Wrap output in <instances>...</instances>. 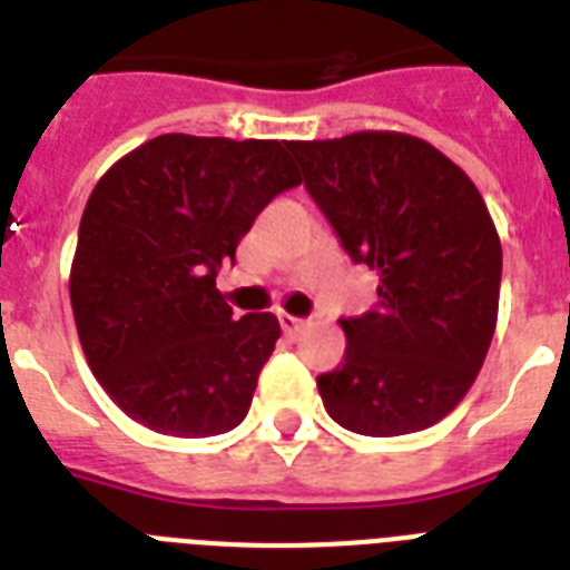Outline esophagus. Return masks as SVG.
<instances>
[{"label":"esophagus","mask_w":570,"mask_h":570,"mask_svg":"<svg viewBox=\"0 0 570 570\" xmlns=\"http://www.w3.org/2000/svg\"><path fill=\"white\" fill-rule=\"evenodd\" d=\"M281 328H284V334L295 337V334H302V331L307 328V322L293 316V313H281Z\"/></svg>","instance_id":"34e87169"}]
</instances>
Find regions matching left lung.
I'll use <instances>...</instances> for the list:
<instances>
[{
	"label": "left lung",
	"instance_id": "left-lung-1",
	"mask_svg": "<svg viewBox=\"0 0 570 570\" xmlns=\"http://www.w3.org/2000/svg\"><path fill=\"white\" fill-rule=\"evenodd\" d=\"M343 248L379 275V304L340 320L343 366L316 379L348 432L393 438L459 405L497 328L503 248L459 165L405 132L289 141Z\"/></svg>",
	"mask_w": 570,
	"mask_h": 570
}]
</instances>
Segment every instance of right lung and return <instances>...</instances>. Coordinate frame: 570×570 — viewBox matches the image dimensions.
<instances>
[{"mask_svg":"<svg viewBox=\"0 0 570 570\" xmlns=\"http://www.w3.org/2000/svg\"><path fill=\"white\" fill-rule=\"evenodd\" d=\"M286 150L168 132L94 186L70 304L91 373L136 423L209 438L248 414L281 325L272 313L236 320L215 277L268 200L302 183Z\"/></svg>","mask_w":570,"mask_h":570,"instance_id":"obj_1","label":"right lung"}]
</instances>
